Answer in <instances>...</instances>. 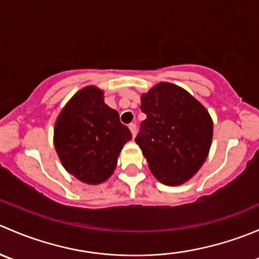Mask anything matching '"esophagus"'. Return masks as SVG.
Segmentation results:
<instances>
[{
    "instance_id": "34e87169",
    "label": "esophagus",
    "mask_w": 259,
    "mask_h": 259,
    "mask_svg": "<svg viewBox=\"0 0 259 259\" xmlns=\"http://www.w3.org/2000/svg\"><path fill=\"white\" fill-rule=\"evenodd\" d=\"M129 129L130 132H132L133 137H135V134H137V124H135V122H132V124L129 125Z\"/></svg>"
}]
</instances>
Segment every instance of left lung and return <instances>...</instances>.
<instances>
[{"mask_svg": "<svg viewBox=\"0 0 259 259\" xmlns=\"http://www.w3.org/2000/svg\"><path fill=\"white\" fill-rule=\"evenodd\" d=\"M146 119L140 125V146L153 176L170 187L193 178L209 154L213 120L187 90L159 82L142 95Z\"/></svg>", "mask_w": 259, "mask_h": 259, "instance_id": "left-lung-1", "label": "left lung"}]
</instances>
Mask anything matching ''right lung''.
<instances>
[{
	"instance_id": "1",
	"label": "right lung",
	"mask_w": 259,
	"mask_h": 259,
	"mask_svg": "<svg viewBox=\"0 0 259 259\" xmlns=\"http://www.w3.org/2000/svg\"><path fill=\"white\" fill-rule=\"evenodd\" d=\"M130 139V130L96 86L77 91L55 122L54 145L60 161L86 184H100L113 176L120 151Z\"/></svg>"
}]
</instances>
